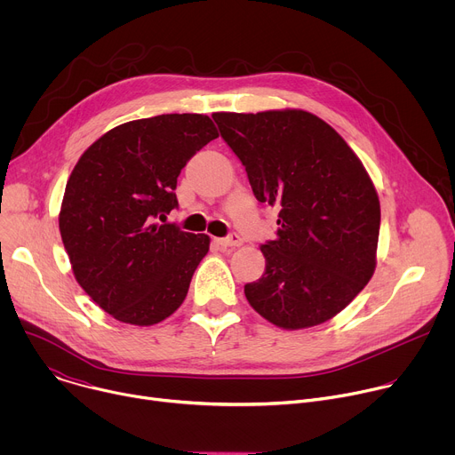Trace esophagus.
I'll list each match as a JSON object with an SVG mask.
<instances>
[{
	"instance_id": "esophagus-1",
	"label": "esophagus",
	"mask_w": 455,
	"mask_h": 455,
	"mask_svg": "<svg viewBox=\"0 0 455 455\" xmlns=\"http://www.w3.org/2000/svg\"><path fill=\"white\" fill-rule=\"evenodd\" d=\"M216 243H218L221 248H235V246H241V244H243V239H241L237 234H230L228 237L216 239Z\"/></svg>"
}]
</instances>
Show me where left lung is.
Instances as JSON below:
<instances>
[{
	"instance_id": "8db88e82",
	"label": "left lung",
	"mask_w": 455,
	"mask_h": 455,
	"mask_svg": "<svg viewBox=\"0 0 455 455\" xmlns=\"http://www.w3.org/2000/svg\"><path fill=\"white\" fill-rule=\"evenodd\" d=\"M246 169L257 202L279 209L267 270L244 286L250 306L281 330H306L339 315L376 268L379 200L356 153L304 109L214 113Z\"/></svg>"
}]
</instances>
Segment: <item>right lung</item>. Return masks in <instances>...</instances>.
I'll use <instances>...</instances> for the list:
<instances>
[{"instance_id":"1","label":"right lung","mask_w":455,"mask_h":455,"mask_svg":"<svg viewBox=\"0 0 455 455\" xmlns=\"http://www.w3.org/2000/svg\"><path fill=\"white\" fill-rule=\"evenodd\" d=\"M218 137L207 115H158L109 129L76 164L59 230L76 281L115 320L153 326L185 300L211 237L159 221L185 164Z\"/></svg>"}]
</instances>
